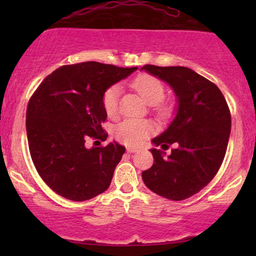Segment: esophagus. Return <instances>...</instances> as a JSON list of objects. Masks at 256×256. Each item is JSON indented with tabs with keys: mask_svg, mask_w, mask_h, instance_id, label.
<instances>
[{
	"mask_svg": "<svg viewBox=\"0 0 256 256\" xmlns=\"http://www.w3.org/2000/svg\"><path fill=\"white\" fill-rule=\"evenodd\" d=\"M126 150H128V152H130V154H131V152H136L137 149L136 148H130V146H128V148L126 149Z\"/></svg>",
	"mask_w": 256,
	"mask_h": 256,
	"instance_id": "1",
	"label": "esophagus"
}]
</instances>
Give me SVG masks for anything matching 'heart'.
Listing matches in <instances>:
<instances>
[{
  "label": "heart",
  "mask_w": 256,
  "mask_h": 256,
  "mask_svg": "<svg viewBox=\"0 0 256 256\" xmlns=\"http://www.w3.org/2000/svg\"><path fill=\"white\" fill-rule=\"evenodd\" d=\"M132 86L148 104H158L165 98V88L158 79L152 76H140L132 82ZM120 85H112L104 95V108L108 116H116L118 113ZM154 132V126L148 120L126 119L116 128L114 134L119 142L126 146H137Z\"/></svg>",
  "instance_id": "heart-1"
}]
</instances>
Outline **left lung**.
<instances>
[{
  "label": "left lung",
  "instance_id": "8db88e82",
  "mask_svg": "<svg viewBox=\"0 0 256 256\" xmlns=\"http://www.w3.org/2000/svg\"><path fill=\"white\" fill-rule=\"evenodd\" d=\"M140 70L166 82L177 98L174 119L152 140L162 149L176 148L167 156L150 149L154 164L142 179L152 192L182 201L204 189L219 171L230 137V110L219 88L188 67L146 64Z\"/></svg>",
  "mask_w": 256,
  "mask_h": 256
}]
</instances>
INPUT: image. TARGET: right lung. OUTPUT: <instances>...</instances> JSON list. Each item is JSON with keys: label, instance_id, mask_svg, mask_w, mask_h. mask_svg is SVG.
<instances>
[{"label": "right lung", "instance_id": "obj_1", "mask_svg": "<svg viewBox=\"0 0 256 256\" xmlns=\"http://www.w3.org/2000/svg\"><path fill=\"white\" fill-rule=\"evenodd\" d=\"M136 70L95 61L66 64L31 96L26 132L32 161L46 184L62 198L86 201L110 188L125 146L110 142L89 148L88 140H107L101 126L107 119L106 90Z\"/></svg>", "mask_w": 256, "mask_h": 256}]
</instances>
